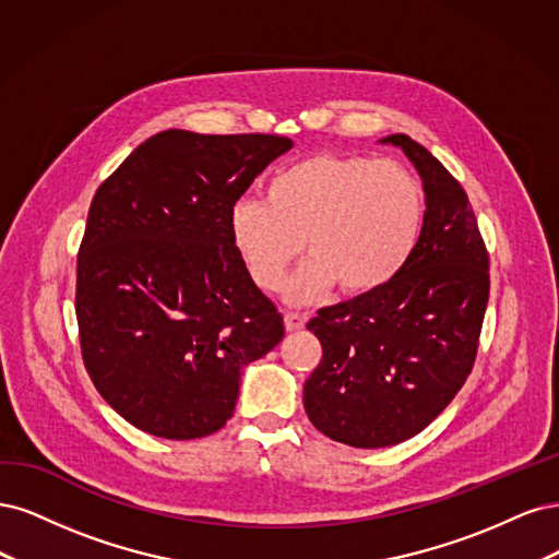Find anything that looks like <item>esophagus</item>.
Here are the masks:
<instances>
[{
	"label": "esophagus",
	"instance_id": "esophagus-1",
	"mask_svg": "<svg viewBox=\"0 0 559 559\" xmlns=\"http://www.w3.org/2000/svg\"><path fill=\"white\" fill-rule=\"evenodd\" d=\"M285 330L287 332H297V330H301L304 325H306V316H301V313H285Z\"/></svg>",
	"mask_w": 559,
	"mask_h": 559
}]
</instances>
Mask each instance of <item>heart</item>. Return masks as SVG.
I'll return each mask as SVG.
<instances>
[{"instance_id":"1","label":"heart","mask_w":559,"mask_h":559,"mask_svg":"<svg viewBox=\"0 0 559 559\" xmlns=\"http://www.w3.org/2000/svg\"><path fill=\"white\" fill-rule=\"evenodd\" d=\"M423 221V186L400 162L316 153L281 169L264 202L234 204L229 241L262 290L281 287L304 241L311 260L285 285L290 304L313 301L334 285L369 297L400 276Z\"/></svg>"}]
</instances>
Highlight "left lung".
<instances>
[{"label":"left lung","mask_w":559,"mask_h":559,"mask_svg":"<svg viewBox=\"0 0 559 559\" xmlns=\"http://www.w3.org/2000/svg\"><path fill=\"white\" fill-rule=\"evenodd\" d=\"M402 148L425 190L411 260L383 290L330 306L309 320L322 344L304 383V408L322 435L353 448L416 437L472 373L490 295L488 250L464 188L406 134Z\"/></svg>","instance_id":"left-lung-1"}]
</instances>
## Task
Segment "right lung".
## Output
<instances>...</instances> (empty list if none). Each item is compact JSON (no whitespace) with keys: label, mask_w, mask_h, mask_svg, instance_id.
I'll return each mask as SVG.
<instances>
[{"label":"right lung","mask_w":559,"mask_h":559,"mask_svg":"<svg viewBox=\"0 0 559 559\" xmlns=\"http://www.w3.org/2000/svg\"><path fill=\"white\" fill-rule=\"evenodd\" d=\"M293 141L167 130L99 186L76 266L85 369L116 413L159 439L218 431L241 369L283 316L229 241V211Z\"/></svg>","instance_id":"obj_1"}]
</instances>
